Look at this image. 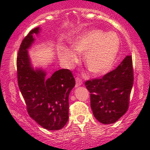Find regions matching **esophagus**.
I'll list each match as a JSON object with an SVG mask.
<instances>
[{
    "mask_svg": "<svg viewBox=\"0 0 150 150\" xmlns=\"http://www.w3.org/2000/svg\"><path fill=\"white\" fill-rule=\"evenodd\" d=\"M82 84H83L82 79L79 77H76V87L79 86H81Z\"/></svg>",
    "mask_w": 150,
    "mask_h": 150,
    "instance_id": "34e87169",
    "label": "esophagus"
}]
</instances>
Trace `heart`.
<instances>
[{"instance_id": "b5f03b06", "label": "heart", "mask_w": 150, "mask_h": 150, "mask_svg": "<svg viewBox=\"0 0 150 150\" xmlns=\"http://www.w3.org/2000/svg\"><path fill=\"white\" fill-rule=\"evenodd\" d=\"M73 46L78 53L84 54L85 65L90 73L102 75L112 69L120 51V42L116 33L95 29L79 36ZM75 51L63 47L59 57L67 65L72 66L79 60Z\"/></svg>"}]
</instances>
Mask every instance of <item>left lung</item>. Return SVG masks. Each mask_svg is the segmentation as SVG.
Wrapping results in <instances>:
<instances>
[{"instance_id": "8db88e82", "label": "left lung", "mask_w": 150, "mask_h": 150, "mask_svg": "<svg viewBox=\"0 0 150 150\" xmlns=\"http://www.w3.org/2000/svg\"><path fill=\"white\" fill-rule=\"evenodd\" d=\"M133 83L131 55H127L115 70L103 77L86 81V87L91 93V108L98 121L112 124L126 112Z\"/></svg>"}]
</instances>
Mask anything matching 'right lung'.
I'll return each instance as SVG.
<instances>
[{"instance_id":"1","label":"right lung","mask_w":150,"mask_h":150,"mask_svg":"<svg viewBox=\"0 0 150 150\" xmlns=\"http://www.w3.org/2000/svg\"><path fill=\"white\" fill-rule=\"evenodd\" d=\"M39 30L32 29L20 45L16 60L18 85L30 118L43 128L55 131L67 122L68 97L75 79L68 69H61L46 78L44 71L33 68L28 49L34 40L33 34Z\"/></svg>"}]
</instances>
